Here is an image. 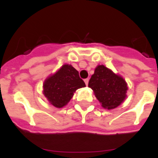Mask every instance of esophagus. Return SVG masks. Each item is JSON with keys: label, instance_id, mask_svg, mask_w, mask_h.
<instances>
[{"label": "esophagus", "instance_id": "1", "mask_svg": "<svg viewBox=\"0 0 158 158\" xmlns=\"http://www.w3.org/2000/svg\"><path fill=\"white\" fill-rule=\"evenodd\" d=\"M89 79H84V82H85V84H86L87 86H88V84H89Z\"/></svg>", "mask_w": 158, "mask_h": 158}]
</instances>
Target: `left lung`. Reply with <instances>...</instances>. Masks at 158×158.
I'll use <instances>...</instances> for the list:
<instances>
[{"label": "left lung", "mask_w": 158, "mask_h": 158, "mask_svg": "<svg viewBox=\"0 0 158 158\" xmlns=\"http://www.w3.org/2000/svg\"><path fill=\"white\" fill-rule=\"evenodd\" d=\"M89 87L93 89L102 106L108 110L119 106L127 97L128 87L125 79L103 64L95 68Z\"/></svg>", "instance_id": "left-lung-1"}]
</instances>
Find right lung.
<instances>
[{
	"label": "right lung",
	"mask_w": 158,
	"mask_h": 158,
	"mask_svg": "<svg viewBox=\"0 0 158 158\" xmlns=\"http://www.w3.org/2000/svg\"><path fill=\"white\" fill-rule=\"evenodd\" d=\"M85 86L78 70L71 64H65L45 79L43 93L50 104L61 108L68 104L77 89Z\"/></svg>",
	"instance_id": "1"
}]
</instances>
